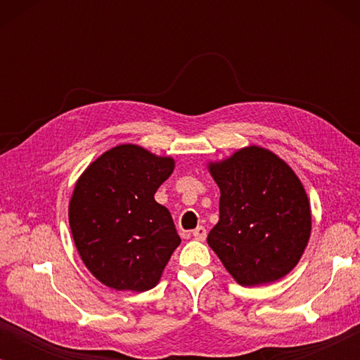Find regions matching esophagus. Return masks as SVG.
Returning a JSON list of instances; mask_svg holds the SVG:
<instances>
[{
    "label": "esophagus",
    "instance_id": "obj_1",
    "mask_svg": "<svg viewBox=\"0 0 360 360\" xmlns=\"http://www.w3.org/2000/svg\"><path fill=\"white\" fill-rule=\"evenodd\" d=\"M191 234H193V238L196 240H205L206 239V229L203 228V226H198V228L191 231Z\"/></svg>",
    "mask_w": 360,
    "mask_h": 360
}]
</instances>
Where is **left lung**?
<instances>
[{
	"instance_id": "left-lung-1",
	"label": "left lung",
	"mask_w": 360,
	"mask_h": 360,
	"mask_svg": "<svg viewBox=\"0 0 360 360\" xmlns=\"http://www.w3.org/2000/svg\"><path fill=\"white\" fill-rule=\"evenodd\" d=\"M208 170L221 191L210 248L243 287L285 277L311 234V208L292 167L272 150L249 146L210 162Z\"/></svg>"
}]
</instances>
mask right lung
<instances>
[{"mask_svg": "<svg viewBox=\"0 0 360 360\" xmlns=\"http://www.w3.org/2000/svg\"><path fill=\"white\" fill-rule=\"evenodd\" d=\"M174 169L169 155L121 144L93 160L77 180L68 203L73 243L106 287L139 293L159 283L181 243L170 211L154 198Z\"/></svg>", "mask_w": 360, "mask_h": 360, "instance_id": "add662e5", "label": "right lung"}]
</instances>
